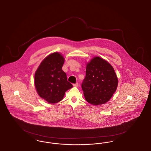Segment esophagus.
I'll use <instances>...</instances> for the list:
<instances>
[{
  "label": "esophagus",
  "instance_id": "34e87169",
  "mask_svg": "<svg viewBox=\"0 0 151 151\" xmlns=\"http://www.w3.org/2000/svg\"><path fill=\"white\" fill-rule=\"evenodd\" d=\"M73 86H79V83H75V84H73Z\"/></svg>",
  "mask_w": 151,
  "mask_h": 151
}]
</instances>
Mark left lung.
Listing matches in <instances>:
<instances>
[{
	"label": "left lung",
	"mask_w": 151,
	"mask_h": 151,
	"mask_svg": "<svg viewBox=\"0 0 151 151\" xmlns=\"http://www.w3.org/2000/svg\"><path fill=\"white\" fill-rule=\"evenodd\" d=\"M117 86L116 75L108 62L97 57L87 64L86 76L81 88L88 102L94 105L107 102L115 93Z\"/></svg>",
	"instance_id": "1"
}]
</instances>
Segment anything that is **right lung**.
<instances>
[{
	"mask_svg": "<svg viewBox=\"0 0 151 151\" xmlns=\"http://www.w3.org/2000/svg\"><path fill=\"white\" fill-rule=\"evenodd\" d=\"M64 62V58L60 54L52 53L43 59L35 73L37 93L51 104L62 100L65 92L72 87L62 69Z\"/></svg>",
	"mask_w": 151,
	"mask_h": 151,
	"instance_id": "1",
	"label": "right lung"
}]
</instances>
